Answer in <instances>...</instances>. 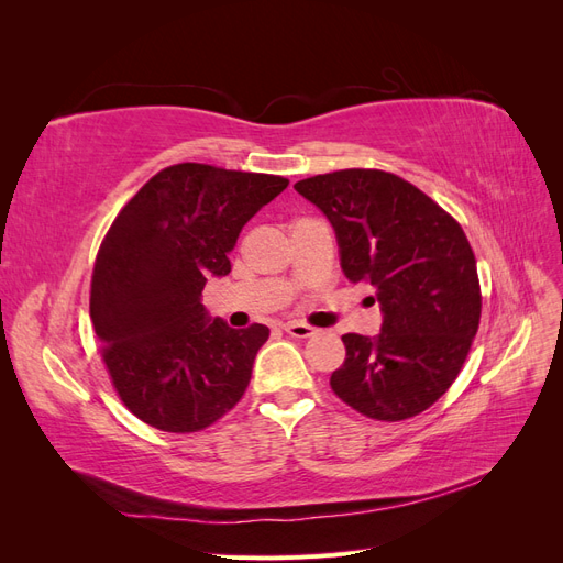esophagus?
I'll return each mask as SVG.
<instances>
[{
	"label": "esophagus",
	"instance_id": "1",
	"mask_svg": "<svg viewBox=\"0 0 563 563\" xmlns=\"http://www.w3.org/2000/svg\"><path fill=\"white\" fill-rule=\"evenodd\" d=\"M284 331L288 335H294V338H312L317 333L314 327H310V323H302V321H288V323H284Z\"/></svg>",
	"mask_w": 563,
	"mask_h": 563
}]
</instances>
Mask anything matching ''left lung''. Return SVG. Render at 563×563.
Returning <instances> with one entry per match:
<instances>
[{"instance_id": "left-lung-1", "label": "left lung", "mask_w": 563, "mask_h": 563, "mask_svg": "<svg viewBox=\"0 0 563 563\" xmlns=\"http://www.w3.org/2000/svg\"><path fill=\"white\" fill-rule=\"evenodd\" d=\"M338 236L350 282L376 288L378 338L343 335L345 362L331 389L366 418L399 422L444 395L479 331L482 286L457 220L408 180L343 168L298 180Z\"/></svg>"}]
</instances>
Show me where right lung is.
<instances>
[{"mask_svg":"<svg viewBox=\"0 0 563 563\" xmlns=\"http://www.w3.org/2000/svg\"><path fill=\"white\" fill-rule=\"evenodd\" d=\"M288 180L185 162L166 166L117 213L100 242L89 312L112 387L162 432L207 430L244 397L269 329H230L201 305L225 277L249 220Z\"/></svg>","mask_w":563,"mask_h":563,"instance_id":"obj_1","label":"right lung"}]
</instances>
